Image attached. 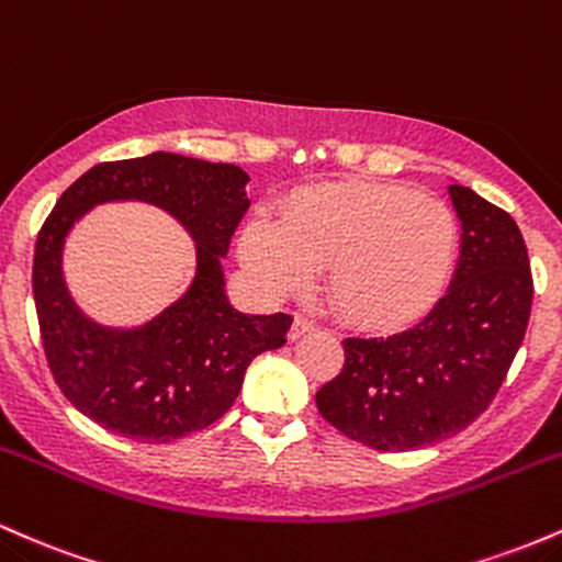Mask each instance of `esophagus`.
<instances>
[{"label":"esophagus","mask_w":562,"mask_h":562,"mask_svg":"<svg viewBox=\"0 0 562 562\" xmlns=\"http://www.w3.org/2000/svg\"><path fill=\"white\" fill-rule=\"evenodd\" d=\"M311 331H315V321H311V318H305V315H297V318H294V324H292V329H289V339H300V337H305V334H311Z\"/></svg>","instance_id":"esophagus-1"}]
</instances>
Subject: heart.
<instances>
[{"label":"heart","mask_w":562,"mask_h":562,"mask_svg":"<svg viewBox=\"0 0 562 562\" xmlns=\"http://www.w3.org/2000/svg\"><path fill=\"white\" fill-rule=\"evenodd\" d=\"M459 228L443 201L398 186L321 182L286 201L281 223L247 220L238 257L268 297L302 294L329 268L326 292L350 324L398 329L443 294Z\"/></svg>","instance_id":"obj_1"}]
</instances>
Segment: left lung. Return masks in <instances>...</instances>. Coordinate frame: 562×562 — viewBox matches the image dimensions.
<instances>
[{
  "label": "left lung",
  "mask_w": 562,
  "mask_h": 562,
  "mask_svg": "<svg viewBox=\"0 0 562 562\" xmlns=\"http://www.w3.org/2000/svg\"><path fill=\"white\" fill-rule=\"evenodd\" d=\"M462 223L443 297L412 329L348 337L345 366L315 393L321 417L376 451L451 438L494 401L526 337L533 281L526 241L499 206L453 182Z\"/></svg>",
  "instance_id": "1"
}]
</instances>
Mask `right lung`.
<instances>
[{
	"instance_id": "right-lung-1",
	"label": "right lung",
	"mask_w": 562,
	"mask_h": 562,
	"mask_svg": "<svg viewBox=\"0 0 562 562\" xmlns=\"http://www.w3.org/2000/svg\"><path fill=\"white\" fill-rule=\"evenodd\" d=\"M236 164L180 154L98 164L68 188L42 225L34 302L55 382L85 417L143 443H169L217 422L238 398L247 366L286 342L292 315L231 305L223 257L249 210ZM159 205L198 244V273L181 297L140 327H103L72 302L61 273L67 233L100 203Z\"/></svg>"
}]
</instances>
